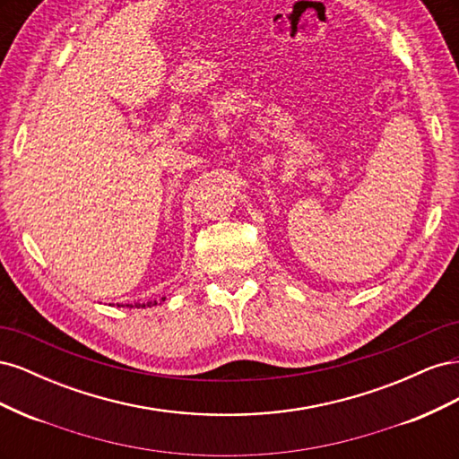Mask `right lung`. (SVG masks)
<instances>
[{
	"label": "right lung",
	"instance_id": "1",
	"mask_svg": "<svg viewBox=\"0 0 459 459\" xmlns=\"http://www.w3.org/2000/svg\"><path fill=\"white\" fill-rule=\"evenodd\" d=\"M152 304H157V300L155 302H147V304H135V307H134V304H126V308H145V307H152ZM118 307H122V304H118Z\"/></svg>",
	"mask_w": 459,
	"mask_h": 459
}]
</instances>
